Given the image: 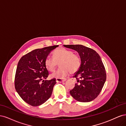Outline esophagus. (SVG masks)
<instances>
[{"mask_svg":"<svg viewBox=\"0 0 126 126\" xmlns=\"http://www.w3.org/2000/svg\"><path fill=\"white\" fill-rule=\"evenodd\" d=\"M66 80V78H57L56 79V81L57 82H63L65 81Z\"/></svg>","mask_w":126,"mask_h":126,"instance_id":"esophagus-1","label":"esophagus"}]
</instances>
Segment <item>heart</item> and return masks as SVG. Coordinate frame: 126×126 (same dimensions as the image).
<instances>
[{
    "mask_svg": "<svg viewBox=\"0 0 126 126\" xmlns=\"http://www.w3.org/2000/svg\"><path fill=\"white\" fill-rule=\"evenodd\" d=\"M54 58L48 56L45 60V65L47 70L54 71L59 64L60 67L51 75L52 78H61L77 72L81 65V59L78 55L71 50L64 48H58L52 53ZM60 64H59V63Z\"/></svg>",
    "mask_w": 126,
    "mask_h": 126,
    "instance_id": "heart-1",
    "label": "heart"
}]
</instances>
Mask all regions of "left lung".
I'll return each instance as SVG.
<instances>
[{"mask_svg":"<svg viewBox=\"0 0 126 126\" xmlns=\"http://www.w3.org/2000/svg\"><path fill=\"white\" fill-rule=\"evenodd\" d=\"M77 51L81 59V65L74 78L77 83L70 94L79 102H89L97 98L106 80V72L100 56L93 49L81 45H64Z\"/></svg>","mask_w":126,"mask_h":126,"instance_id":"obj_1","label":"left lung"}]
</instances>
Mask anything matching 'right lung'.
<instances>
[{"instance_id":"add662e5","label":"right lung","mask_w":126,"mask_h":126,"mask_svg":"<svg viewBox=\"0 0 126 126\" xmlns=\"http://www.w3.org/2000/svg\"><path fill=\"white\" fill-rule=\"evenodd\" d=\"M58 45L36 49L19 61L15 78V87L22 99L32 106H38L50 97L56 78L46 79L48 71L45 60Z\"/></svg>"}]
</instances>
